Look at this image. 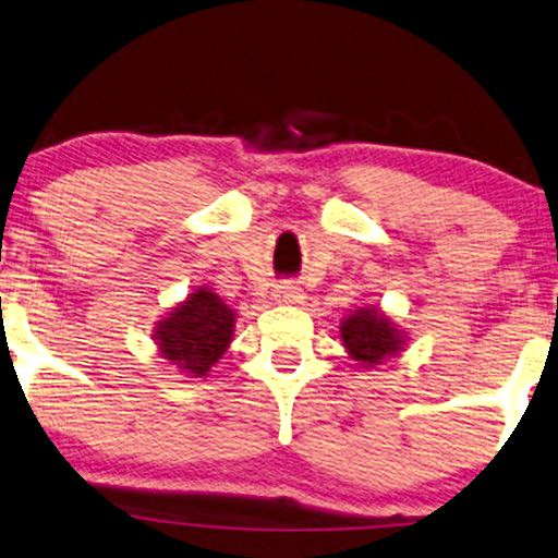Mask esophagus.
Listing matches in <instances>:
<instances>
[{
  "label": "esophagus",
  "instance_id": "1",
  "mask_svg": "<svg viewBox=\"0 0 558 558\" xmlns=\"http://www.w3.org/2000/svg\"><path fill=\"white\" fill-rule=\"evenodd\" d=\"M272 299L278 303H301L303 291L295 283H280V286H275Z\"/></svg>",
  "mask_w": 558,
  "mask_h": 558
}]
</instances>
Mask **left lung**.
<instances>
[{
    "mask_svg": "<svg viewBox=\"0 0 558 558\" xmlns=\"http://www.w3.org/2000/svg\"><path fill=\"white\" fill-rule=\"evenodd\" d=\"M340 337L352 361L363 368H376L397 357L407 344V331L378 306H361L340 324Z\"/></svg>",
    "mask_w": 558,
    "mask_h": 558,
    "instance_id": "obj_1",
    "label": "left lung"
}]
</instances>
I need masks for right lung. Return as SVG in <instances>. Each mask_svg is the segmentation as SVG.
Returning <instances> with one entry per match:
<instances>
[{
  "mask_svg": "<svg viewBox=\"0 0 558 558\" xmlns=\"http://www.w3.org/2000/svg\"><path fill=\"white\" fill-rule=\"evenodd\" d=\"M236 327V312L210 288L201 286L174 303L154 327L151 340L169 365L187 378H203L229 350Z\"/></svg>",
  "mask_w": 558,
  "mask_h": 558,
  "instance_id": "right-lung-1",
  "label": "right lung"
}]
</instances>
